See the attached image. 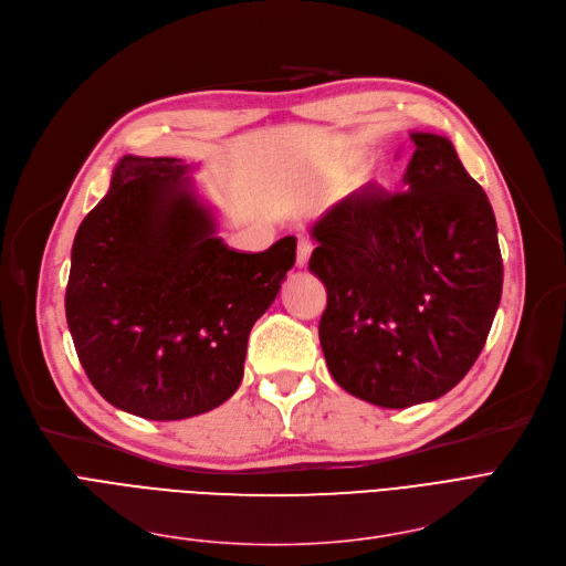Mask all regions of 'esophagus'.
Returning a JSON list of instances; mask_svg holds the SVG:
<instances>
[{
  "label": "esophagus",
  "instance_id": "obj_1",
  "mask_svg": "<svg viewBox=\"0 0 566 566\" xmlns=\"http://www.w3.org/2000/svg\"><path fill=\"white\" fill-rule=\"evenodd\" d=\"M311 251H313L311 239H306V237H300V244H297V266H306V264H308Z\"/></svg>",
  "mask_w": 566,
  "mask_h": 566
}]
</instances>
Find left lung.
<instances>
[{
	"label": "left lung",
	"instance_id": "left-lung-1",
	"mask_svg": "<svg viewBox=\"0 0 566 566\" xmlns=\"http://www.w3.org/2000/svg\"><path fill=\"white\" fill-rule=\"evenodd\" d=\"M406 193L366 186L313 226L311 272L327 287L319 345L332 378L380 408L459 385L502 297L493 207L453 145L412 133Z\"/></svg>",
	"mask_w": 566,
	"mask_h": 566
}]
</instances>
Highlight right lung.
<instances>
[{
	"label": "right lung",
	"instance_id": "add662e5",
	"mask_svg": "<svg viewBox=\"0 0 566 566\" xmlns=\"http://www.w3.org/2000/svg\"><path fill=\"white\" fill-rule=\"evenodd\" d=\"M186 172L179 158L124 156L71 251L77 359L111 406L151 421L209 412L237 391L249 334L297 255L294 237L228 249Z\"/></svg>",
	"mask_w": 566,
	"mask_h": 566
}]
</instances>
